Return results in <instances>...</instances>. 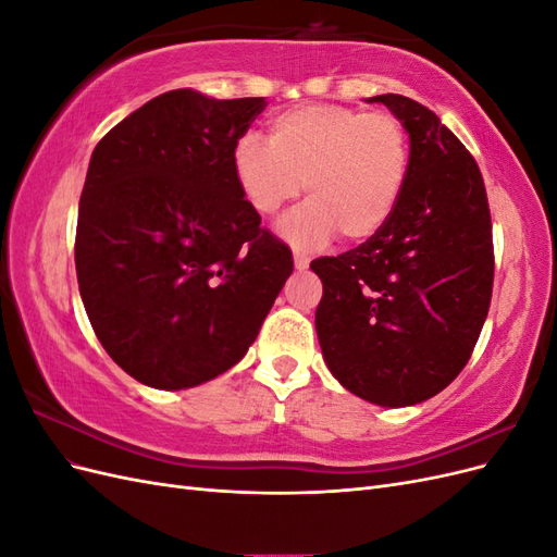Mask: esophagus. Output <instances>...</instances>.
I'll use <instances>...</instances> for the list:
<instances>
[{
    "label": "esophagus",
    "instance_id": "34e87169",
    "mask_svg": "<svg viewBox=\"0 0 557 557\" xmlns=\"http://www.w3.org/2000/svg\"><path fill=\"white\" fill-rule=\"evenodd\" d=\"M293 260H295V269H297V272H305V269H307L309 262H311V258L307 256V252H299V250H295Z\"/></svg>",
    "mask_w": 557,
    "mask_h": 557
}]
</instances>
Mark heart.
<instances>
[{"label":"heart","mask_w":557,"mask_h":557,"mask_svg":"<svg viewBox=\"0 0 557 557\" xmlns=\"http://www.w3.org/2000/svg\"><path fill=\"white\" fill-rule=\"evenodd\" d=\"M411 170L409 132L395 113L342 104H305L276 115L269 141L246 134L232 148V174L252 211L272 215L305 181L309 201L278 223L295 246H318L336 232L374 237L391 221Z\"/></svg>","instance_id":"obj_1"}]
</instances>
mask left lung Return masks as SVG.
<instances>
[{"mask_svg":"<svg viewBox=\"0 0 557 557\" xmlns=\"http://www.w3.org/2000/svg\"><path fill=\"white\" fill-rule=\"evenodd\" d=\"M409 132L411 170L381 232L311 269L315 332L332 376L379 407L442 393L471 358L493 297L495 252L476 160L436 113L376 95Z\"/></svg>","mask_w":557,"mask_h":557,"instance_id":"left-lung-1","label":"left lung"}]
</instances>
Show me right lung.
<instances>
[{
    "label": "right lung",
    "instance_id": "1",
    "mask_svg": "<svg viewBox=\"0 0 557 557\" xmlns=\"http://www.w3.org/2000/svg\"><path fill=\"white\" fill-rule=\"evenodd\" d=\"M264 97L150 99L92 150L76 225L83 307L111 360L183 391L237 364L293 274L232 174Z\"/></svg>",
    "mask_w": 557,
    "mask_h": 557
}]
</instances>
